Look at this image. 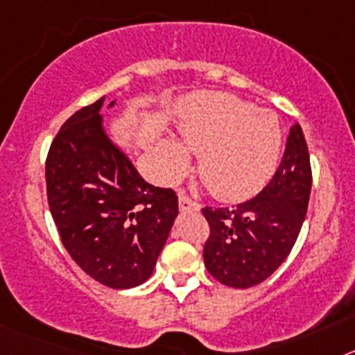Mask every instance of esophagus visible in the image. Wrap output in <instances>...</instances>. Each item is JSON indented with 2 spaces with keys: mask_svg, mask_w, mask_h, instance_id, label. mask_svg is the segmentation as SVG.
<instances>
[{
  "mask_svg": "<svg viewBox=\"0 0 355 355\" xmlns=\"http://www.w3.org/2000/svg\"><path fill=\"white\" fill-rule=\"evenodd\" d=\"M178 199H180V209L181 211H199V205L196 200H192L188 196H184L183 192L178 193Z\"/></svg>",
  "mask_w": 355,
  "mask_h": 355,
  "instance_id": "esophagus-1",
  "label": "esophagus"
}]
</instances>
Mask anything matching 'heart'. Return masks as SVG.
I'll list each match as a JSON object with an SVG mask.
<instances>
[{
	"mask_svg": "<svg viewBox=\"0 0 355 355\" xmlns=\"http://www.w3.org/2000/svg\"><path fill=\"white\" fill-rule=\"evenodd\" d=\"M180 143L158 142L162 175L181 180L197 155V174L215 197L240 202L263 190L277 168L283 128L270 110L224 92L197 94L181 108L175 122Z\"/></svg>",
	"mask_w": 355,
	"mask_h": 355,
	"instance_id": "heart-1",
	"label": "heart"
}]
</instances>
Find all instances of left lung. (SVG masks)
I'll return each mask as SVG.
<instances>
[{
  "instance_id": "left-lung-1",
  "label": "left lung",
  "mask_w": 355,
  "mask_h": 355,
  "mask_svg": "<svg viewBox=\"0 0 355 355\" xmlns=\"http://www.w3.org/2000/svg\"><path fill=\"white\" fill-rule=\"evenodd\" d=\"M311 180L306 139L295 124L281 165L258 196L233 208H202L209 224L205 265L218 283L250 288L277 270L306 218Z\"/></svg>"
}]
</instances>
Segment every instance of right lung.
Returning a JSON list of instances; mask_svg holds the SVG:
<instances>
[{"label":"right lung","instance_id":"add662e5","mask_svg":"<svg viewBox=\"0 0 355 355\" xmlns=\"http://www.w3.org/2000/svg\"><path fill=\"white\" fill-rule=\"evenodd\" d=\"M103 103L105 96L78 110L53 140L48 202L62 243L81 270L126 290L153 275L178 216V196L146 183L112 142L99 114Z\"/></svg>","mask_w":355,"mask_h":355}]
</instances>
